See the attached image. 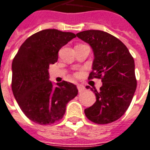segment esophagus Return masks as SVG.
Listing matches in <instances>:
<instances>
[{"instance_id":"esophagus-1","label":"esophagus","mask_w":150,"mask_h":150,"mask_svg":"<svg viewBox=\"0 0 150 150\" xmlns=\"http://www.w3.org/2000/svg\"><path fill=\"white\" fill-rule=\"evenodd\" d=\"M77 89H78L79 92H84V89H85V88H84L83 85H81V84H77Z\"/></svg>"}]
</instances>
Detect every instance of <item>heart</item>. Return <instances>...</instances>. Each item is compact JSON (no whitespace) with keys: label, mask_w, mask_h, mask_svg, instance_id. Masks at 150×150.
Wrapping results in <instances>:
<instances>
[{"label":"heart","mask_w":150,"mask_h":150,"mask_svg":"<svg viewBox=\"0 0 150 150\" xmlns=\"http://www.w3.org/2000/svg\"><path fill=\"white\" fill-rule=\"evenodd\" d=\"M76 76H78V74H76Z\"/></svg>","instance_id":"b5f03b06"}]
</instances>
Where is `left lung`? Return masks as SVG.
Returning <instances> with one entry per match:
<instances>
[{
    "mask_svg": "<svg viewBox=\"0 0 150 150\" xmlns=\"http://www.w3.org/2000/svg\"><path fill=\"white\" fill-rule=\"evenodd\" d=\"M76 36L89 44L94 54L88 78L102 81L99 92L86 86L95 92L96 101L84 110L85 115L98 124L116 121L129 108L137 87L134 58L122 42L108 32L88 30Z\"/></svg>",
    "mask_w": 150,
    "mask_h": 150,
    "instance_id": "obj_1",
    "label": "left lung"
}]
</instances>
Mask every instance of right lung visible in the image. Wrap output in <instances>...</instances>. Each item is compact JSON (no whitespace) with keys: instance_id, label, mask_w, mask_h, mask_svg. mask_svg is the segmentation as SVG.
Listing matches in <instances>:
<instances>
[{"instance_id":"right-lung-1","label":"right lung","mask_w":150,"mask_h":150,"mask_svg":"<svg viewBox=\"0 0 150 150\" xmlns=\"http://www.w3.org/2000/svg\"><path fill=\"white\" fill-rule=\"evenodd\" d=\"M76 37L72 32L46 29L26 39L12 61V89L28 119L52 124L62 119L66 104L78 94L75 84L50 81V64L57 62L59 50Z\"/></svg>"}]
</instances>
